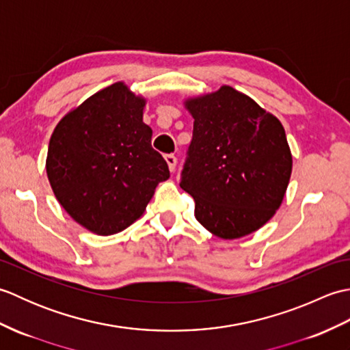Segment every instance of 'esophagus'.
Wrapping results in <instances>:
<instances>
[{
	"label": "esophagus",
	"mask_w": 350,
	"mask_h": 350,
	"mask_svg": "<svg viewBox=\"0 0 350 350\" xmlns=\"http://www.w3.org/2000/svg\"><path fill=\"white\" fill-rule=\"evenodd\" d=\"M165 161L168 163L170 171H174L176 165H177V158H176V156L173 153H168V154H165Z\"/></svg>",
	"instance_id": "obj_1"
}]
</instances>
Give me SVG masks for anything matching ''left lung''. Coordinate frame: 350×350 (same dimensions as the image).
Masks as SVG:
<instances>
[{
  "mask_svg": "<svg viewBox=\"0 0 350 350\" xmlns=\"http://www.w3.org/2000/svg\"><path fill=\"white\" fill-rule=\"evenodd\" d=\"M187 108L194 131L180 187L194 198L196 218L222 239L256 232L280 207L292 174L284 128L228 85Z\"/></svg>",
  "mask_w": 350,
  "mask_h": 350,
  "instance_id": "1",
  "label": "left lung"
}]
</instances>
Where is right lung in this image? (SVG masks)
<instances>
[{"label":"right lung","mask_w":350,"mask_h":350,"mask_svg":"<svg viewBox=\"0 0 350 350\" xmlns=\"http://www.w3.org/2000/svg\"><path fill=\"white\" fill-rule=\"evenodd\" d=\"M143 108L144 99L116 83L63 117L49 139L52 191L64 211L96 234L129 227L170 177L165 159L152 147Z\"/></svg>","instance_id":"1"}]
</instances>
